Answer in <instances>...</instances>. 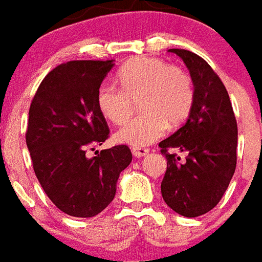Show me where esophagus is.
<instances>
[{
    "label": "esophagus",
    "mask_w": 262,
    "mask_h": 262,
    "mask_svg": "<svg viewBox=\"0 0 262 262\" xmlns=\"http://www.w3.org/2000/svg\"><path fill=\"white\" fill-rule=\"evenodd\" d=\"M131 152L135 157H143L146 156L147 153H149V149L147 147H139V146H134L131 149Z\"/></svg>",
    "instance_id": "obj_1"
}]
</instances>
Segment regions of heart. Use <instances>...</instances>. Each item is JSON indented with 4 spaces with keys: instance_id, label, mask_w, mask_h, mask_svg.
Listing matches in <instances>:
<instances>
[{
    "instance_id": "obj_1",
    "label": "heart",
    "mask_w": 262,
    "mask_h": 262,
    "mask_svg": "<svg viewBox=\"0 0 262 262\" xmlns=\"http://www.w3.org/2000/svg\"><path fill=\"white\" fill-rule=\"evenodd\" d=\"M120 90L103 84L96 95L98 109L106 120L121 124L139 101L142 115L124 124L115 134L119 143L146 146L189 117L194 102L192 78L184 69L166 60L139 56L128 60L117 73Z\"/></svg>"
}]
</instances>
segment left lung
I'll return each instance as SVG.
<instances>
[{
  "label": "left lung",
  "instance_id": "8db88e82",
  "mask_svg": "<svg viewBox=\"0 0 262 262\" xmlns=\"http://www.w3.org/2000/svg\"><path fill=\"white\" fill-rule=\"evenodd\" d=\"M189 69L194 102L186 123L159 143L167 159L161 196L184 217L208 213L221 200L236 168L237 124L227 88L217 73L199 55L168 49ZM187 153L182 162L168 150Z\"/></svg>",
  "mask_w": 262,
  "mask_h": 262
}]
</instances>
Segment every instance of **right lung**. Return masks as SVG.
<instances>
[{
	"label": "right lung",
	"instance_id": "obj_1",
	"mask_svg": "<svg viewBox=\"0 0 262 262\" xmlns=\"http://www.w3.org/2000/svg\"><path fill=\"white\" fill-rule=\"evenodd\" d=\"M113 60H72L45 76L29 110L26 133L37 180L51 202L68 215L90 218L115 199L120 172L129 166L128 146L102 145L109 127L96 95Z\"/></svg>",
	"mask_w": 262,
	"mask_h": 262
}]
</instances>
